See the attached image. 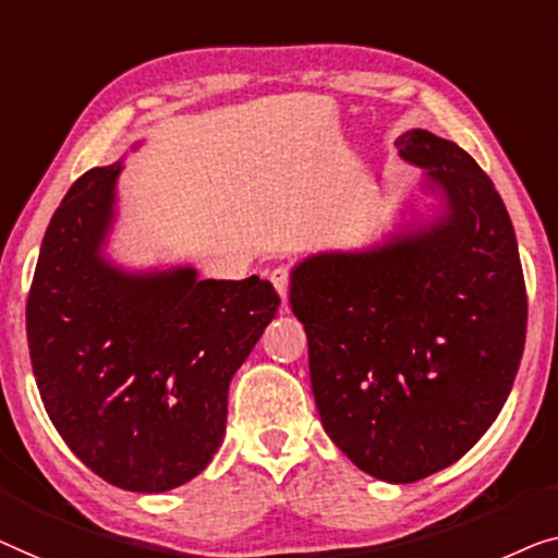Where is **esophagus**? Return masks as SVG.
Here are the masks:
<instances>
[{
  "instance_id": "esophagus-1",
  "label": "esophagus",
  "mask_w": 558,
  "mask_h": 558,
  "mask_svg": "<svg viewBox=\"0 0 558 558\" xmlns=\"http://www.w3.org/2000/svg\"><path fill=\"white\" fill-rule=\"evenodd\" d=\"M270 282L272 286H276V290L280 293V298H282V303H286V298H288V288H290V270L288 268H276V270H270Z\"/></svg>"
}]
</instances>
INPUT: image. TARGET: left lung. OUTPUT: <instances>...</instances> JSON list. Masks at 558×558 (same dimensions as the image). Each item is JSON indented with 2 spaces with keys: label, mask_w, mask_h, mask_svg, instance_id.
I'll use <instances>...</instances> for the list:
<instances>
[{
  "label": "left lung",
  "mask_w": 558,
  "mask_h": 558,
  "mask_svg": "<svg viewBox=\"0 0 558 558\" xmlns=\"http://www.w3.org/2000/svg\"><path fill=\"white\" fill-rule=\"evenodd\" d=\"M399 156L427 169L445 215L290 276L328 437L364 473L414 483L460 460L511 395L529 301L515 232L488 174L458 144L412 129Z\"/></svg>",
  "instance_id": "left-lung-1"
}]
</instances>
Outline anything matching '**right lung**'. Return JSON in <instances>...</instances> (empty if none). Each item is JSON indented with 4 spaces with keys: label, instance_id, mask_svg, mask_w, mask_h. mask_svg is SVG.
<instances>
[{
    "label": "right lung",
    "instance_id": "1",
    "mask_svg": "<svg viewBox=\"0 0 558 558\" xmlns=\"http://www.w3.org/2000/svg\"><path fill=\"white\" fill-rule=\"evenodd\" d=\"M121 161L85 171L47 227L27 343L54 429L116 488L163 493L222 445L227 389L276 318L272 282L194 268L123 272L100 257Z\"/></svg>",
    "mask_w": 558,
    "mask_h": 558
}]
</instances>
